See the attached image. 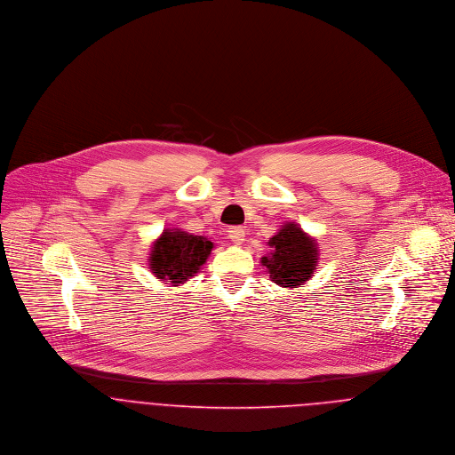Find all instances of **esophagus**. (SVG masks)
I'll list each match as a JSON object with an SVG mask.
<instances>
[{"label":"esophagus","mask_w":455,"mask_h":455,"mask_svg":"<svg viewBox=\"0 0 455 455\" xmlns=\"http://www.w3.org/2000/svg\"><path fill=\"white\" fill-rule=\"evenodd\" d=\"M228 235H229V240H231L233 243H236V245H240V243H243V242H245V229H243V228H240V226H233V228H229Z\"/></svg>","instance_id":"34e87169"}]
</instances>
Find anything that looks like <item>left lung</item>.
<instances>
[{"label":"left lung","instance_id":"left-lung-1","mask_svg":"<svg viewBox=\"0 0 455 455\" xmlns=\"http://www.w3.org/2000/svg\"><path fill=\"white\" fill-rule=\"evenodd\" d=\"M271 252L260 258L269 278L280 287H298L312 278L319 262L317 242L308 236L296 222H287L267 242Z\"/></svg>","mask_w":455,"mask_h":455}]
</instances>
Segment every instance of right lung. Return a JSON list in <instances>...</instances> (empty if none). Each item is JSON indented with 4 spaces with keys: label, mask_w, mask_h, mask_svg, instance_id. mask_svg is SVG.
<instances>
[{
    "label": "right lung",
    "mask_w": 455,
    "mask_h": 455,
    "mask_svg": "<svg viewBox=\"0 0 455 455\" xmlns=\"http://www.w3.org/2000/svg\"><path fill=\"white\" fill-rule=\"evenodd\" d=\"M213 243L182 229H164L150 251L148 267L163 282H188L206 262Z\"/></svg>",
    "instance_id": "1"
}]
</instances>
